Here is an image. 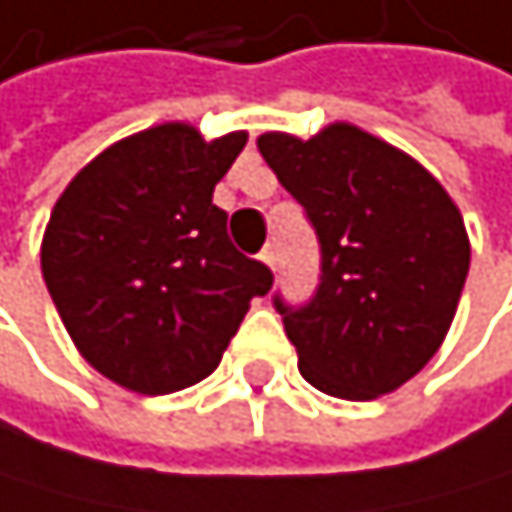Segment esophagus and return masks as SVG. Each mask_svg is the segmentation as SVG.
<instances>
[{"instance_id": "34e87169", "label": "esophagus", "mask_w": 512, "mask_h": 512, "mask_svg": "<svg viewBox=\"0 0 512 512\" xmlns=\"http://www.w3.org/2000/svg\"><path fill=\"white\" fill-rule=\"evenodd\" d=\"M259 259H262L271 271H275V268H278V250H275V244H268V247L259 253Z\"/></svg>"}]
</instances>
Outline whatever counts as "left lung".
I'll use <instances>...</instances> for the list:
<instances>
[{"label":"left lung","instance_id":"left-lung-1","mask_svg":"<svg viewBox=\"0 0 512 512\" xmlns=\"http://www.w3.org/2000/svg\"><path fill=\"white\" fill-rule=\"evenodd\" d=\"M278 182L306 206L321 241L309 306L275 299L315 389L371 402L439 352L470 271V237L451 194L426 166L352 123L312 138H256Z\"/></svg>","mask_w":512,"mask_h":512}]
</instances>
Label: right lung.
<instances>
[{"label":"right lung","mask_w":512,"mask_h":512,"mask_svg":"<svg viewBox=\"0 0 512 512\" xmlns=\"http://www.w3.org/2000/svg\"><path fill=\"white\" fill-rule=\"evenodd\" d=\"M247 132L191 123L126 135L79 169L42 234V278L98 374L138 395L210 377L271 271L237 253L213 191Z\"/></svg>","instance_id":"obj_1"}]
</instances>
